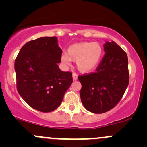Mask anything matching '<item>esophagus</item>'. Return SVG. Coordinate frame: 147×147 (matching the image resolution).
Segmentation results:
<instances>
[{
	"mask_svg": "<svg viewBox=\"0 0 147 147\" xmlns=\"http://www.w3.org/2000/svg\"><path fill=\"white\" fill-rule=\"evenodd\" d=\"M72 78H73L74 81L77 80V79H78V75H77V74L75 73V72H73V74H72Z\"/></svg>",
	"mask_w": 147,
	"mask_h": 147,
	"instance_id": "34e87169",
	"label": "esophagus"
}]
</instances>
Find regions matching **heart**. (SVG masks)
Masks as SVG:
<instances>
[{
  "instance_id": "obj_1",
  "label": "heart",
  "mask_w": 147,
  "mask_h": 147,
  "mask_svg": "<svg viewBox=\"0 0 147 147\" xmlns=\"http://www.w3.org/2000/svg\"><path fill=\"white\" fill-rule=\"evenodd\" d=\"M102 56L103 49L99 43L84 42L71 45L68 55L61 56V61L66 65H70L71 60L75 61L81 72H89L98 66Z\"/></svg>"
}]
</instances>
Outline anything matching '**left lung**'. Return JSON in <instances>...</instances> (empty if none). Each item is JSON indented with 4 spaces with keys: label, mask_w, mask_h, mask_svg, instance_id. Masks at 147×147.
I'll use <instances>...</instances> for the list:
<instances>
[{
    "label": "left lung",
    "mask_w": 147,
    "mask_h": 147,
    "mask_svg": "<svg viewBox=\"0 0 147 147\" xmlns=\"http://www.w3.org/2000/svg\"><path fill=\"white\" fill-rule=\"evenodd\" d=\"M104 54L96 72L79 75L80 97L88 111L103 113L111 110L122 98L129 83L128 57L115 42H106Z\"/></svg>",
    "instance_id": "obj_1"
}]
</instances>
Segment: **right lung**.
Wrapping results in <instances>:
<instances>
[{
  "label": "right lung",
  "mask_w": 147,
  "mask_h": 147,
  "mask_svg": "<svg viewBox=\"0 0 147 147\" xmlns=\"http://www.w3.org/2000/svg\"><path fill=\"white\" fill-rule=\"evenodd\" d=\"M61 54L57 37H41L25 43L15 59L18 93L37 111L57 109L72 83V72L61 71L57 65Z\"/></svg>",
  "instance_id": "add662e5"
}]
</instances>
